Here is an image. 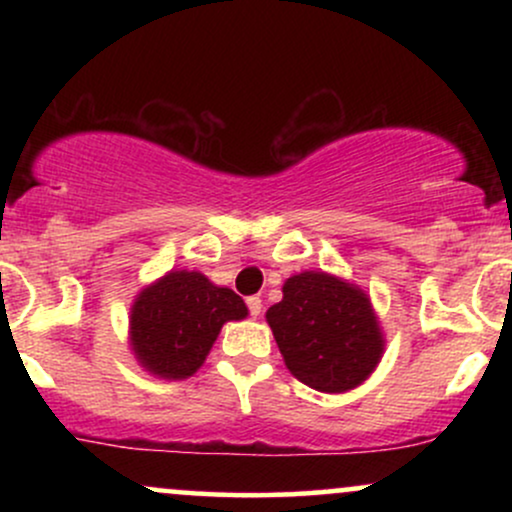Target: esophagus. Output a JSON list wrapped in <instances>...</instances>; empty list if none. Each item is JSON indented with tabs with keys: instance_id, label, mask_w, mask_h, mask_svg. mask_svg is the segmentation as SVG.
Returning a JSON list of instances; mask_svg holds the SVG:
<instances>
[{
	"instance_id": "esophagus-1",
	"label": "esophagus",
	"mask_w": 512,
	"mask_h": 512,
	"mask_svg": "<svg viewBox=\"0 0 512 512\" xmlns=\"http://www.w3.org/2000/svg\"><path fill=\"white\" fill-rule=\"evenodd\" d=\"M245 303H248V310H250L252 317H257L262 313V298L260 296H250Z\"/></svg>"
}]
</instances>
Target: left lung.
Listing matches in <instances>:
<instances>
[{
  "label": "left lung",
  "mask_w": 512,
  "mask_h": 512,
  "mask_svg": "<svg viewBox=\"0 0 512 512\" xmlns=\"http://www.w3.org/2000/svg\"><path fill=\"white\" fill-rule=\"evenodd\" d=\"M267 322L291 373L320 392L361 385L383 354L366 293L330 274L291 276L284 298L267 310Z\"/></svg>",
  "instance_id": "1"
}]
</instances>
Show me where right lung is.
I'll list each match as a JSON object with an SVG mask.
<instances>
[{
  "label": "right lung",
  "instance_id": "1",
  "mask_svg": "<svg viewBox=\"0 0 512 512\" xmlns=\"http://www.w3.org/2000/svg\"><path fill=\"white\" fill-rule=\"evenodd\" d=\"M248 315L243 298L199 272H170L139 293L132 346L139 363L161 378H187L202 366L223 322Z\"/></svg>",
  "mask_w": 512,
  "mask_h": 512
}]
</instances>
